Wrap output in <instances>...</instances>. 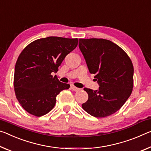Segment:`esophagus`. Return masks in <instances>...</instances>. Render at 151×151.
Segmentation results:
<instances>
[{"label":"esophagus","mask_w":151,"mask_h":151,"mask_svg":"<svg viewBox=\"0 0 151 151\" xmlns=\"http://www.w3.org/2000/svg\"><path fill=\"white\" fill-rule=\"evenodd\" d=\"M70 87H71L72 89H73V91H78L81 90L79 88L76 87L75 86H74V85H71Z\"/></svg>","instance_id":"obj_1"}]
</instances>
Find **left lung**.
Returning a JSON list of instances; mask_svg holds the SVG:
<instances>
[{"instance_id":"8db88e82","label":"left lung","mask_w":151,"mask_h":151,"mask_svg":"<svg viewBox=\"0 0 151 151\" xmlns=\"http://www.w3.org/2000/svg\"><path fill=\"white\" fill-rule=\"evenodd\" d=\"M80 50L91 74L99 85L93 91L85 88L88 100L82 107L95 118H104L122 107L133 88L134 67L124 50L109 40L79 39Z\"/></svg>"}]
</instances>
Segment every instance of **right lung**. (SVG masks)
Listing matches in <instances>:
<instances>
[{
  "instance_id": "add662e5",
  "label": "right lung",
  "mask_w": 151,
  "mask_h": 151,
  "mask_svg": "<svg viewBox=\"0 0 151 151\" xmlns=\"http://www.w3.org/2000/svg\"><path fill=\"white\" fill-rule=\"evenodd\" d=\"M78 45V39L47 37L27 45L18 57L14 74L16 97L23 108L40 117L48 113L56 104V96L70 85L61 83L52 73L67 54Z\"/></svg>"
}]
</instances>
